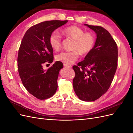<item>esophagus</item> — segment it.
<instances>
[{"label":"esophagus","instance_id":"1","mask_svg":"<svg viewBox=\"0 0 133 133\" xmlns=\"http://www.w3.org/2000/svg\"><path fill=\"white\" fill-rule=\"evenodd\" d=\"M63 65H64V66L67 67V68H71V67L70 65H68V64H63Z\"/></svg>","mask_w":133,"mask_h":133}]
</instances>
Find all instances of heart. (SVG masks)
I'll use <instances>...</instances> for the list:
<instances>
[{"instance_id": "1", "label": "heart", "mask_w": 133, "mask_h": 133, "mask_svg": "<svg viewBox=\"0 0 133 133\" xmlns=\"http://www.w3.org/2000/svg\"><path fill=\"white\" fill-rule=\"evenodd\" d=\"M62 34L67 38L73 41L71 51H63L56 56V60L66 64H70L77 60L79 53L85 56L93 50L96 43V37L91 31H86L82 28L70 25L62 30ZM62 37L54 31L50 35L49 42L52 49L58 51L62 44Z\"/></svg>"}]
</instances>
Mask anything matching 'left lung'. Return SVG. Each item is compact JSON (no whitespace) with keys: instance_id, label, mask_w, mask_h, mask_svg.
<instances>
[{"instance_id":"1","label":"left lung","mask_w":133,"mask_h":133,"mask_svg":"<svg viewBox=\"0 0 133 133\" xmlns=\"http://www.w3.org/2000/svg\"><path fill=\"white\" fill-rule=\"evenodd\" d=\"M96 34L95 45L84 60L73 66L74 90L85 102L99 99L108 91L118 66V46L110 34L100 26L85 24Z\"/></svg>"}]
</instances>
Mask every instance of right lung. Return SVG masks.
<instances>
[{
	"label": "right lung",
	"instance_id": "right-lung-1",
	"mask_svg": "<svg viewBox=\"0 0 133 133\" xmlns=\"http://www.w3.org/2000/svg\"><path fill=\"white\" fill-rule=\"evenodd\" d=\"M68 21H50L40 23L28 29L23 38L18 55V70L24 87L30 94L40 100L51 97L58 88L61 62H56L46 70L43 65L53 62V50L50 35Z\"/></svg>",
	"mask_w": 133,
	"mask_h": 133
}]
</instances>
